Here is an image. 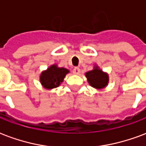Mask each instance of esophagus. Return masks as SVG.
Returning a JSON list of instances; mask_svg holds the SVG:
<instances>
[{"mask_svg":"<svg viewBox=\"0 0 146 146\" xmlns=\"http://www.w3.org/2000/svg\"><path fill=\"white\" fill-rule=\"evenodd\" d=\"M73 73H74V74H80V70L79 67H74V69L73 70Z\"/></svg>","mask_w":146,"mask_h":146,"instance_id":"1","label":"esophagus"}]
</instances>
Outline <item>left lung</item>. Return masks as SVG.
Returning a JSON list of instances; mask_svg holds the SVG:
<instances>
[{
    "label": "left lung",
    "mask_w": 146,
    "mask_h": 146,
    "mask_svg": "<svg viewBox=\"0 0 146 146\" xmlns=\"http://www.w3.org/2000/svg\"><path fill=\"white\" fill-rule=\"evenodd\" d=\"M85 76L88 78L89 84L95 88H104L106 86H107L109 82V76L107 73H103L102 70L98 69V66H95L93 70L87 72Z\"/></svg>",
    "instance_id": "1"
}]
</instances>
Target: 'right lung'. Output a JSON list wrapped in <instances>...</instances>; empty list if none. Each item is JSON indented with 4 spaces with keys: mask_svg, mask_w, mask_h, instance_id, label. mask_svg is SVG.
Wrapping results in <instances>:
<instances>
[{
    "mask_svg": "<svg viewBox=\"0 0 146 146\" xmlns=\"http://www.w3.org/2000/svg\"><path fill=\"white\" fill-rule=\"evenodd\" d=\"M70 71L65 68H59L53 65L48 70L43 71L40 76V80L44 88L52 89L57 88L63 81L64 77Z\"/></svg>",
    "mask_w": 146,
    "mask_h": 146,
    "instance_id": "right-lung-1",
    "label": "right lung"
}]
</instances>
